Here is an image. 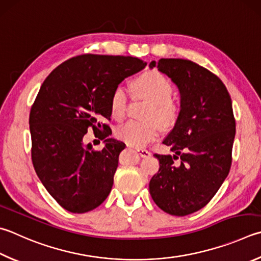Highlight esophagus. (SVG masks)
Returning <instances> with one entry per match:
<instances>
[{
  "mask_svg": "<svg viewBox=\"0 0 261 261\" xmlns=\"http://www.w3.org/2000/svg\"><path fill=\"white\" fill-rule=\"evenodd\" d=\"M137 153H138L141 158H148V156H150V151L147 150V149H144V148H136Z\"/></svg>",
  "mask_w": 261,
  "mask_h": 261,
  "instance_id": "1",
  "label": "esophagus"
}]
</instances>
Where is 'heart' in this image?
I'll use <instances>...</instances> for the list:
<instances>
[{
    "instance_id": "obj_1",
    "label": "heart",
    "mask_w": 261,
    "mask_h": 261,
    "mask_svg": "<svg viewBox=\"0 0 261 261\" xmlns=\"http://www.w3.org/2000/svg\"><path fill=\"white\" fill-rule=\"evenodd\" d=\"M134 88L151 99V105L146 116L156 117L163 125L173 124L178 117V106L171 99L173 88L169 80L156 70L147 72L134 82ZM127 105V90L124 84H117L111 96V114L120 120L125 115ZM154 118L146 121L130 120L118 125L115 136L123 143L135 147H143L155 140L161 132V124Z\"/></svg>"
}]
</instances>
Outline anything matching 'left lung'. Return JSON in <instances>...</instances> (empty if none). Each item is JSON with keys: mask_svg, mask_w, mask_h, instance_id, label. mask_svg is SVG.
<instances>
[{"mask_svg": "<svg viewBox=\"0 0 261 261\" xmlns=\"http://www.w3.org/2000/svg\"><path fill=\"white\" fill-rule=\"evenodd\" d=\"M149 67L168 75L180 92L176 124L163 140L174 155H154L160 169L149 193L164 212L187 216L205 206L229 173L235 138L231 99L217 75L191 60L162 58Z\"/></svg>", "mask_w": 261, "mask_h": 261, "instance_id": "1", "label": "left lung"}]
</instances>
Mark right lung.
Returning a JSON list of instances; mask_svg holds the SVG:
<instances>
[{
    "label": "right lung",
    "instance_id": "right-lung-1",
    "mask_svg": "<svg viewBox=\"0 0 261 261\" xmlns=\"http://www.w3.org/2000/svg\"><path fill=\"white\" fill-rule=\"evenodd\" d=\"M146 65L135 57L82 55L60 64L41 85L30 114L32 161L41 182L65 210L89 212L110 195L118 155L125 148L108 138L111 96ZM91 128L106 140L101 151L83 143Z\"/></svg>",
    "mask_w": 261,
    "mask_h": 261
}]
</instances>
